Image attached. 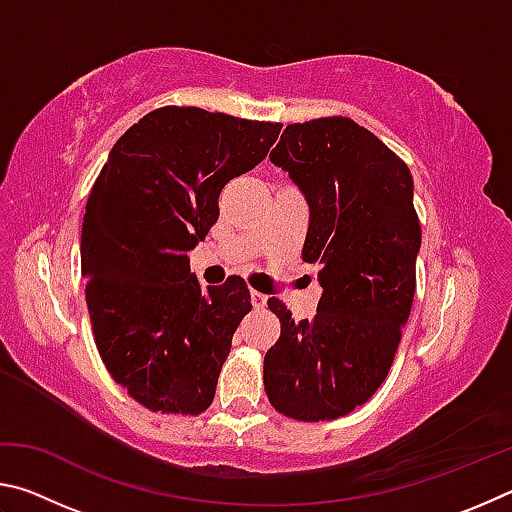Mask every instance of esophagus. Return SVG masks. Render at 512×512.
Instances as JSON below:
<instances>
[{
	"label": "esophagus",
	"mask_w": 512,
	"mask_h": 512,
	"mask_svg": "<svg viewBox=\"0 0 512 512\" xmlns=\"http://www.w3.org/2000/svg\"><path fill=\"white\" fill-rule=\"evenodd\" d=\"M266 300H268V296H264V293H259V291H250V302H253V307L255 309H264L266 307Z\"/></svg>",
	"instance_id": "esophagus-1"
}]
</instances>
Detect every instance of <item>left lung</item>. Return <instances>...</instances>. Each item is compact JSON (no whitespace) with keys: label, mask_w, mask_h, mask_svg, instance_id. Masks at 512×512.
<instances>
[{"label":"left lung","mask_w":512,"mask_h":512,"mask_svg":"<svg viewBox=\"0 0 512 512\" xmlns=\"http://www.w3.org/2000/svg\"><path fill=\"white\" fill-rule=\"evenodd\" d=\"M309 203L302 262L320 264L323 296L311 320L280 318L264 357V391L277 413L325 422L366 404L393 366L415 293L420 219L406 162L350 117L289 124L271 151Z\"/></svg>","instance_id":"obj_1"}]
</instances>
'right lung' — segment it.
<instances>
[{"instance_id": "obj_1", "label": "right lung", "mask_w": 512, "mask_h": 512, "mask_svg": "<svg viewBox=\"0 0 512 512\" xmlns=\"http://www.w3.org/2000/svg\"><path fill=\"white\" fill-rule=\"evenodd\" d=\"M282 124L196 106L151 110L119 137L85 205L81 271L101 361L153 413L214 400L232 334L253 305L244 277L203 289L187 253L219 194L266 158Z\"/></svg>"}]
</instances>
